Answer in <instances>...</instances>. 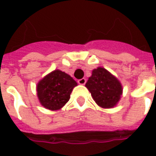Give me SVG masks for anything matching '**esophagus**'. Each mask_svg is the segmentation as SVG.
Returning a JSON list of instances; mask_svg holds the SVG:
<instances>
[{"instance_id": "1", "label": "esophagus", "mask_w": 156, "mask_h": 156, "mask_svg": "<svg viewBox=\"0 0 156 156\" xmlns=\"http://www.w3.org/2000/svg\"><path fill=\"white\" fill-rule=\"evenodd\" d=\"M78 83L80 84V85H84L86 83H87V79L86 78H81L79 80H78Z\"/></svg>"}]
</instances>
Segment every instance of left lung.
<instances>
[{
    "label": "left lung",
    "mask_w": 156,
    "mask_h": 156,
    "mask_svg": "<svg viewBox=\"0 0 156 156\" xmlns=\"http://www.w3.org/2000/svg\"><path fill=\"white\" fill-rule=\"evenodd\" d=\"M86 87L91 94L95 103L103 108H111L121 99L122 86L117 78L102 67L92 71Z\"/></svg>",
    "instance_id": "left-lung-1"
}]
</instances>
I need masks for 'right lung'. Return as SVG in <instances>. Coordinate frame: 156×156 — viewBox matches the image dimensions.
Instances as JSON below:
<instances>
[{"mask_svg":"<svg viewBox=\"0 0 156 156\" xmlns=\"http://www.w3.org/2000/svg\"><path fill=\"white\" fill-rule=\"evenodd\" d=\"M78 85L73 78L56 69L37 84V96L40 104L49 110H59L68 102L73 87Z\"/></svg>","mask_w":156,"mask_h":156,"instance_id":"right-lung-1","label":"right lung"}]
</instances>
